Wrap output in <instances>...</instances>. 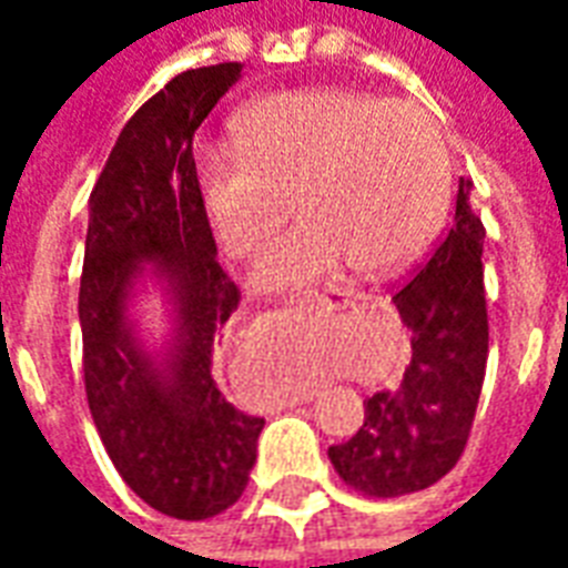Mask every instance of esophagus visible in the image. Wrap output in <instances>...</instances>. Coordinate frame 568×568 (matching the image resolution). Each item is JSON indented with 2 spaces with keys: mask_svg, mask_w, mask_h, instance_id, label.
Here are the masks:
<instances>
[{
  "mask_svg": "<svg viewBox=\"0 0 568 568\" xmlns=\"http://www.w3.org/2000/svg\"><path fill=\"white\" fill-rule=\"evenodd\" d=\"M358 292H353V288H332L328 295H316V304H322V307H344V304H349V301H358ZM313 395H304V402H310Z\"/></svg>",
  "mask_w": 568,
  "mask_h": 568,
  "instance_id": "esophagus-1",
  "label": "esophagus"
}]
</instances>
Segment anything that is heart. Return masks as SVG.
<instances>
[{"instance_id": "obj_1", "label": "heart", "mask_w": 568, "mask_h": 568, "mask_svg": "<svg viewBox=\"0 0 568 568\" xmlns=\"http://www.w3.org/2000/svg\"><path fill=\"white\" fill-rule=\"evenodd\" d=\"M203 210L234 258H252L255 285L288 288L349 271L386 273L414 261L450 200V154L426 109L365 91H285L248 105L234 149L200 154Z\"/></svg>"}]
</instances>
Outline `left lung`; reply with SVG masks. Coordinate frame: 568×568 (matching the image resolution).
<instances>
[{"label":"left lung","instance_id":"1","mask_svg":"<svg viewBox=\"0 0 568 568\" xmlns=\"http://www.w3.org/2000/svg\"><path fill=\"white\" fill-rule=\"evenodd\" d=\"M484 236L471 182L459 179L450 231L393 297L414 349L405 377L371 395L362 428L328 447L346 487L371 499L432 487L463 456L489 353Z\"/></svg>","mask_w":568,"mask_h":568}]
</instances>
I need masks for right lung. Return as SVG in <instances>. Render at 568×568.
<instances>
[{
	"mask_svg": "<svg viewBox=\"0 0 568 568\" xmlns=\"http://www.w3.org/2000/svg\"><path fill=\"white\" fill-rule=\"evenodd\" d=\"M240 63L187 69L136 109L91 191L79 320L84 393L109 459L175 520L231 508L248 484L264 419L212 381L240 288L215 258L191 140L240 79ZM145 260L171 283L176 344L158 369L132 337L126 297Z\"/></svg>",
	"mask_w": 568,
	"mask_h": 568,
	"instance_id": "right-lung-1",
	"label": "right lung"
}]
</instances>
